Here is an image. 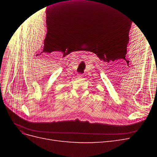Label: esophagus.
I'll return each mask as SVG.
<instances>
[{
  "instance_id": "esophagus-1",
  "label": "esophagus",
  "mask_w": 157,
  "mask_h": 157,
  "mask_svg": "<svg viewBox=\"0 0 157 157\" xmlns=\"http://www.w3.org/2000/svg\"><path fill=\"white\" fill-rule=\"evenodd\" d=\"M82 77H83L82 74H78L77 75V77H78V78H82Z\"/></svg>"
}]
</instances>
